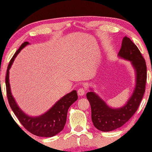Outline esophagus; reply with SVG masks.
<instances>
[{
    "label": "esophagus",
    "mask_w": 152,
    "mask_h": 152,
    "mask_svg": "<svg viewBox=\"0 0 152 152\" xmlns=\"http://www.w3.org/2000/svg\"><path fill=\"white\" fill-rule=\"evenodd\" d=\"M85 93H86V90L83 88H79L78 90V94L79 96H83Z\"/></svg>",
    "instance_id": "34e87169"
}]
</instances>
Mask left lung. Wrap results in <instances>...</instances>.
Instances as JSON below:
<instances>
[{"mask_svg":"<svg viewBox=\"0 0 152 152\" xmlns=\"http://www.w3.org/2000/svg\"><path fill=\"white\" fill-rule=\"evenodd\" d=\"M119 56L132 62L136 72V84L134 93L125 106L113 109L96 94L89 92L86 96L92 110V120L99 130L110 132L124 125L136 113L145 90L147 67L144 58L137 46L128 37H124Z\"/></svg>","mask_w":152,"mask_h":152,"instance_id":"obj_1","label":"left lung"}]
</instances>
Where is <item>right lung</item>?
<instances>
[{
  "label": "right lung",
  "instance_id": "1",
  "mask_svg": "<svg viewBox=\"0 0 152 152\" xmlns=\"http://www.w3.org/2000/svg\"><path fill=\"white\" fill-rule=\"evenodd\" d=\"M28 44V42L22 44L8 65L5 78L8 101L14 114L26 130L37 136L52 137L58 134L64 128L66 122L68 110L69 107L77 100L78 95L76 91L73 90L58 101L47 112L38 117H30L19 108L11 94L9 83V69L17 54Z\"/></svg>",
  "mask_w": 152,
  "mask_h": 152
}]
</instances>
